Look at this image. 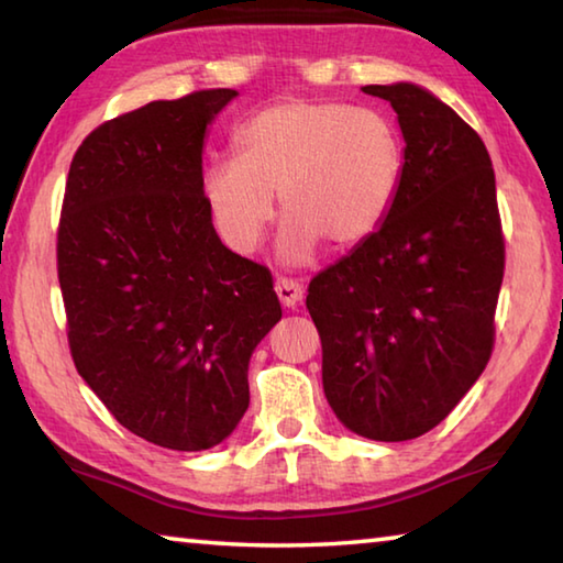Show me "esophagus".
Wrapping results in <instances>:
<instances>
[{"instance_id":"1","label":"esophagus","mask_w":563,"mask_h":563,"mask_svg":"<svg viewBox=\"0 0 563 563\" xmlns=\"http://www.w3.org/2000/svg\"><path fill=\"white\" fill-rule=\"evenodd\" d=\"M274 289H277L279 301L284 306H289V309H294V306L303 299V286L291 277H279L277 284H274Z\"/></svg>"}]
</instances>
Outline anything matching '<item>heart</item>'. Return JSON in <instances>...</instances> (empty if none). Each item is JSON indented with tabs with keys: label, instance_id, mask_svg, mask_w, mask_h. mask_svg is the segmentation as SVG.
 Here are the masks:
<instances>
[{
	"label": "heart",
	"instance_id": "obj_1",
	"mask_svg": "<svg viewBox=\"0 0 563 563\" xmlns=\"http://www.w3.org/2000/svg\"><path fill=\"white\" fill-rule=\"evenodd\" d=\"M242 158H218L203 188L218 232L250 252L279 194L282 252L306 260L318 240L363 245L395 210L407 152L397 124L377 110L335 100H282L252 114L238 134Z\"/></svg>",
	"mask_w": 563,
	"mask_h": 563
}]
</instances>
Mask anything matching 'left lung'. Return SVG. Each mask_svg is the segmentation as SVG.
Instances as JSON below:
<instances>
[{"mask_svg": "<svg viewBox=\"0 0 563 563\" xmlns=\"http://www.w3.org/2000/svg\"><path fill=\"white\" fill-rule=\"evenodd\" d=\"M363 92L399 117L405 181L379 232L311 279L306 309L335 417L365 439L409 441L449 417L493 355L505 238L478 132L417 85Z\"/></svg>", "mask_w": 563, "mask_h": 563, "instance_id": "obj_1", "label": "left lung"}]
</instances>
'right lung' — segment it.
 <instances>
[{"mask_svg": "<svg viewBox=\"0 0 563 563\" xmlns=\"http://www.w3.org/2000/svg\"><path fill=\"white\" fill-rule=\"evenodd\" d=\"M235 90L102 122L70 162L56 260L78 375L126 431L203 451L250 405L247 365L282 318L272 272L222 245L203 136Z\"/></svg>", "mask_w": 563, "mask_h": 563, "instance_id": "obj_1", "label": "right lung"}]
</instances>
